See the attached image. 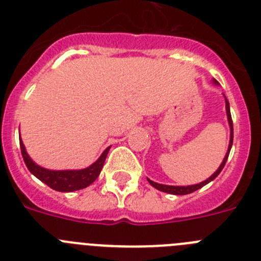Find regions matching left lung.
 Returning a JSON list of instances; mask_svg holds the SVG:
<instances>
[{
  "mask_svg": "<svg viewBox=\"0 0 261 261\" xmlns=\"http://www.w3.org/2000/svg\"><path fill=\"white\" fill-rule=\"evenodd\" d=\"M213 82L216 85L218 84L216 80H213ZM225 103H226V115H227V121H229V125H230V142H229V147H227V151H226L225 158H223L222 163L220 165L218 170H217V171L214 172L211 177H208L206 180L201 181V183H199V184H193V186H166V184H159V183H155V181L150 180V179H147V181H149V183H150L154 188H156L158 191H162V192L170 193V195H188V193L195 192V191L200 190L201 187H204V186H206L208 183H211L212 180H214V179H216V177L220 175V172L222 171V168L225 167V163H226V161H227V156H229L230 150H231V146H232V120H231V114H230V105H229V102H227L226 96H225Z\"/></svg>",
  "mask_w": 261,
  "mask_h": 261,
  "instance_id": "left-lung-1",
  "label": "left lung"
}]
</instances>
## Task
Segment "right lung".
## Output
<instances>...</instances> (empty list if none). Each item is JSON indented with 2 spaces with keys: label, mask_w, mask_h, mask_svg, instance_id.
I'll return each instance as SVG.
<instances>
[{
  "label": "right lung",
  "mask_w": 261,
  "mask_h": 261,
  "mask_svg": "<svg viewBox=\"0 0 261 261\" xmlns=\"http://www.w3.org/2000/svg\"><path fill=\"white\" fill-rule=\"evenodd\" d=\"M19 144L23 161L26 163L30 172L35 175L39 180L50 187L52 190L59 191V192H73V191L84 190L91 183H94L102 171L106 156L110 151V147H107L102 153V155L96 159V162H94L93 165L86 168H82V170H59L57 171V170H48V168L36 165L27 154L22 138L19 140Z\"/></svg>",
  "instance_id": "1"
}]
</instances>
